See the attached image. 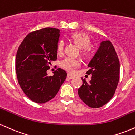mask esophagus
I'll use <instances>...</instances> for the list:
<instances>
[{"label":"esophagus","instance_id":"esophagus-1","mask_svg":"<svg viewBox=\"0 0 135 135\" xmlns=\"http://www.w3.org/2000/svg\"><path fill=\"white\" fill-rule=\"evenodd\" d=\"M67 77H68V79H73V78H74V76H72L70 74H68Z\"/></svg>","mask_w":135,"mask_h":135}]
</instances>
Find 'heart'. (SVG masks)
Here are the masks:
<instances>
[{
  "instance_id": "heart-1",
  "label": "heart",
  "mask_w": 135,
  "mask_h": 135,
  "mask_svg": "<svg viewBox=\"0 0 135 135\" xmlns=\"http://www.w3.org/2000/svg\"><path fill=\"white\" fill-rule=\"evenodd\" d=\"M72 39L81 49H83V54L85 56H88L89 54V49L88 47L90 45V39L87 35L83 32H76L73 34ZM64 46L65 42L64 40H60L57 46L58 54H62L64 52ZM80 61L78 59L68 57L61 61V66L68 72L73 73L76 68L80 66Z\"/></svg>"
}]
</instances>
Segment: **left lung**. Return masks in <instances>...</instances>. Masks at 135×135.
<instances>
[{
  "instance_id": "left-lung-1",
  "label": "left lung",
  "mask_w": 135,
  "mask_h": 135,
  "mask_svg": "<svg viewBox=\"0 0 135 135\" xmlns=\"http://www.w3.org/2000/svg\"><path fill=\"white\" fill-rule=\"evenodd\" d=\"M87 74H92L87 83L81 78L83 84L78 89L79 98L86 105L100 108L113 98L119 79V61L113 45L103 41L88 64Z\"/></svg>"
}]
</instances>
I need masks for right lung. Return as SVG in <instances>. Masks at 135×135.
<instances>
[{"mask_svg":"<svg viewBox=\"0 0 135 135\" xmlns=\"http://www.w3.org/2000/svg\"><path fill=\"white\" fill-rule=\"evenodd\" d=\"M59 29L47 27L29 33L18 48L16 71L22 90L31 100L44 103L57 94L67 76L58 68L47 76L52 61L57 59Z\"/></svg>","mask_w":135,"mask_h":135,"instance_id":"obj_1","label":"right lung"}]
</instances>
